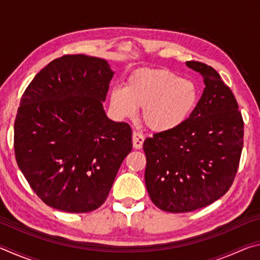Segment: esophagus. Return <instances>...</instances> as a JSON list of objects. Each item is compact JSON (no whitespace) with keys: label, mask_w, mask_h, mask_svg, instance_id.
<instances>
[{"label":"esophagus","mask_w":260,"mask_h":260,"mask_svg":"<svg viewBox=\"0 0 260 260\" xmlns=\"http://www.w3.org/2000/svg\"><path fill=\"white\" fill-rule=\"evenodd\" d=\"M132 139H133V147L135 149H141V148H142L143 141H144V136L142 134L139 133V132L134 131Z\"/></svg>","instance_id":"34e87169"}]
</instances>
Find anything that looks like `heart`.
Masks as SVG:
<instances>
[{
  "label": "heart",
  "mask_w": 260,
  "mask_h": 260,
  "mask_svg": "<svg viewBox=\"0 0 260 260\" xmlns=\"http://www.w3.org/2000/svg\"><path fill=\"white\" fill-rule=\"evenodd\" d=\"M196 99L192 81L167 70L141 69L128 78L125 89L113 88L110 107L119 118H133L142 107L144 124L155 132H165L186 119Z\"/></svg>",
  "instance_id": "obj_1"
}]
</instances>
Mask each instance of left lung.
Wrapping results in <instances>:
<instances>
[{"label": "left lung", "instance_id": "1", "mask_svg": "<svg viewBox=\"0 0 260 260\" xmlns=\"http://www.w3.org/2000/svg\"><path fill=\"white\" fill-rule=\"evenodd\" d=\"M202 74L205 88L189 118L143 143L144 180L157 208L182 213L204 208L225 195L239 169L243 119L230 87L213 68L186 61Z\"/></svg>", "mask_w": 260, "mask_h": 260}]
</instances>
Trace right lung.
I'll return each mask as SVG.
<instances>
[{
  "instance_id": "right-lung-1",
  "label": "right lung",
  "mask_w": 260,
  "mask_h": 260,
  "mask_svg": "<svg viewBox=\"0 0 260 260\" xmlns=\"http://www.w3.org/2000/svg\"><path fill=\"white\" fill-rule=\"evenodd\" d=\"M114 72L108 61L65 55L26 88L15 121V155L34 192L51 208L86 213L102 205L122 160L132 128L103 109Z\"/></svg>"
}]
</instances>
